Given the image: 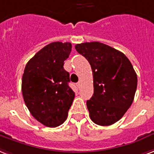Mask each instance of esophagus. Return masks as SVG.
Segmentation results:
<instances>
[{
	"label": "esophagus",
	"instance_id": "1",
	"mask_svg": "<svg viewBox=\"0 0 154 154\" xmlns=\"http://www.w3.org/2000/svg\"><path fill=\"white\" fill-rule=\"evenodd\" d=\"M77 87H78V88L80 87V86H81V82H77Z\"/></svg>",
	"mask_w": 154,
	"mask_h": 154
}]
</instances>
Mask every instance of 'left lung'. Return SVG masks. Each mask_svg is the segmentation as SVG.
<instances>
[{
    "label": "left lung",
    "mask_w": 154,
    "mask_h": 154,
    "mask_svg": "<svg viewBox=\"0 0 154 154\" xmlns=\"http://www.w3.org/2000/svg\"><path fill=\"white\" fill-rule=\"evenodd\" d=\"M91 66L94 94L86 101L90 118L100 126H110L123 117L137 88V75L121 51L98 42L75 45Z\"/></svg>",
    "instance_id": "1"
}]
</instances>
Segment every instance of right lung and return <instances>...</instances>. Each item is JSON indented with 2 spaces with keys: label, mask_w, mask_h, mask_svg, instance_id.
Wrapping results in <instances>:
<instances>
[{
  "label": "right lung",
  "mask_w": 154,
  "mask_h": 154,
  "mask_svg": "<svg viewBox=\"0 0 154 154\" xmlns=\"http://www.w3.org/2000/svg\"><path fill=\"white\" fill-rule=\"evenodd\" d=\"M71 51L69 42H52L28 61L23 74L25 104L36 120L48 127L64 122L75 97L68 86L69 73L63 68Z\"/></svg>",
  "instance_id": "obj_1"
}]
</instances>
